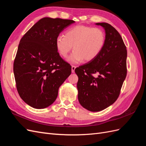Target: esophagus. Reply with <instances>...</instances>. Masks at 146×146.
<instances>
[{
	"instance_id": "34e87169",
	"label": "esophagus",
	"mask_w": 146,
	"mask_h": 146,
	"mask_svg": "<svg viewBox=\"0 0 146 146\" xmlns=\"http://www.w3.org/2000/svg\"><path fill=\"white\" fill-rule=\"evenodd\" d=\"M76 66H72L71 69H72V73L75 72V69H76Z\"/></svg>"
}]
</instances>
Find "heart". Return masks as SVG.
<instances>
[{"label":"heart","instance_id":"1","mask_svg":"<svg viewBox=\"0 0 146 146\" xmlns=\"http://www.w3.org/2000/svg\"><path fill=\"white\" fill-rule=\"evenodd\" d=\"M105 39V33L100 28L77 25L66 30L64 36L57 37L56 47L60 55L66 58L73 46L74 51L68 61L79 63L84 59L90 61L96 58L103 50Z\"/></svg>","mask_w":146,"mask_h":146}]
</instances>
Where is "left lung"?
Segmentation results:
<instances>
[{"mask_svg":"<svg viewBox=\"0 0 146 146\" xmlns=\"http://www.w3.org/2000/svg\"><path fill=\"white\" fill-rule=\"evenodd\" d=\"M105 31L102 51L94 60L75 69L78 77V99L83 108L100 111L115 102L127 76L126 46L117 31L110 24L96 23ZM99 76L96 78L92 74Z\"/></svg>","mask_w":146,"mask_h":146,"instance_id":"8db88e82","label":"left lung"}]
</instances>
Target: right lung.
Wrapping results in <instances>:
<instances>
[{"instance_id":"1","label":"right lung","mask_w":146,"mask_h":146,"mask_svg":"<svg viewBox=\"0 0 146 146\" xmlns=\"http://www.w3.org/2000/svg\"><path fill=\"white\" fill-rule=\"evenodd\" d=\"M73 20L44 17L21 38L13 64L17 92L34 108L52 105L71 66L60 56L56 39Z\"/></svg>"}]
</instances>
